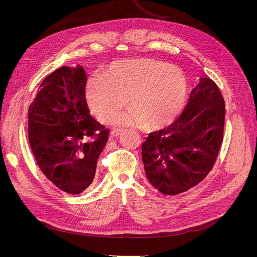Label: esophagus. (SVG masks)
Segmentation results:
<instances>
[{
    "label": "esophagus",
    "mask_w": 257,
    "mask_h": 257,
    "mask_svg": "<svg viewBox=\"0 0 257 257\" xmlns=\"http://www.w3.org/2000/svg\"><path fill=\"white\" fill-rule=\"evenodd\" d=\"M122 134V130H113L110 132V138L119 137Z\"/></svg>",
    "instance_id": "esophagus-1"
}]
</instances>
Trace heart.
<instances>
[{"label": "heart", "mask_w": 257, "mask_h": 257, "mask_svg": "<svg viewBox=\"0 0 257 257\" xmlns=\"http://www.w3.org/2000/svg\"><path fill=\"white\" fill-rule=\"evenodd\" d=\"M85 94L100 121L112 120L127 102L131 108L114 120L115 124L158 128L173 123L181 113L186 81L180 68L163 61L125 59L112 62L103 77H92Z\"/></svg>", "instance_id": "1"}]
</instances>
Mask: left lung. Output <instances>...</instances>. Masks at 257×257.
Segmentation results:
<instances>
[{
	"label": "left lung",
	"mask_w": 257,
	"mask_h": 257,
	"mask_svg": "<svg viewBox=\"0 0 257 257\" xmlns=\"http://www.w3.org/2000/svg\"><path fill=\"white\" fill-rule=\"evenodd\" d=\"M225 103L213 80L200 77L183 112L143 144L149 182L165 195H177L203 181L223 142Z\"/></svg>",
	"instance_id": "left-lung-1"
}]
</instances>
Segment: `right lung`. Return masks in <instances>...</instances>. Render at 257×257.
Returning <instances> with one entry per match:
<instances>
[{
  "mask_svg": "<svg viewBox=\"0 0 257 257\" xmlns=\"http://www.w3.org/2000/svg\"><path fill=\"white\" fill-rule=\"evenodd\" d=\"M85 83L80 65L62 66L43 80L29 107V142L38 166L74 195L93 182L109 132L91 116Z\"/></svg>",
  "mask_w": 257,
  "mask_h": 257,
  "instance_id": "obj_1",
  "label": "right lung"
}]
</instances>
